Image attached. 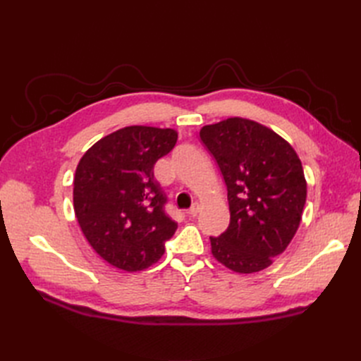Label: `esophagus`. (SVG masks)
Here are the masks:
<instances>
[{
  "instance_id": "esophagus-1",
  "label": "esophagus",
  "mask_w": 361,
  "mask_h": 361,
  "mask_svg": "<svg viewBox=\"0 0 361 361\" xmlns=\"http://www.w3.org/2000/svg\"><path fill=\"white\" fill-rule=\"evenodd\" d=\"M199 211H200V204L199 203H192V206L188 209V215L190 216H195V215L199 214Z\"/></svg>"
}]
</instances>
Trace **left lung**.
Here are the masks:
<instances>
[{
    "mask_svg": "<svg viewBox=\"0 0 361 361\" xmlns=\"http://www.w3.org/2000/svg\"><path fill=\"white\" fill-rule=\"evenodd\" d=\"M227 187L231 223L211 236L214 257L241 274L265 269L297 233L307 183L297 152L267 126L231 117L200 129Z\"/></svg>",
    "mask_w": 361,
    "mask_h": 361,
    "instance_id": "1",
    "label": "left lung"
}]
</instances>
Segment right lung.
I'll use <instances>...</instances> for the list:
<instances>
[{
  "label": "right lung",
  "instance_id": "obj_1",
  "mask_svg": "<svg viewBox=\"0 0 361 361\" xmlns=\"http://www.w3.org/2000/svg\"><path fill=\"white\" fill-rule=\"evenodd\" d=\"M176 141L174 129L126 126L94 143L76 167V220L96 253L118 269L154 265L176 232L154 179L155 162Z\"/></svg>",
  "mask_w": 361,
  "mask_h": 361
}]
</instances>
